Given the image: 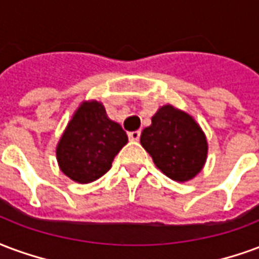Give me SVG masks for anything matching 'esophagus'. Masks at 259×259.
I'll return each instance as SVG.
<instances>
[{
    "instance_id": "obj_1",
    "label": "esophagus",
    "mask_w": 259,
    "mask_h": 259,
    "mask_svg": "<svg viewBox=\"0 0 259 259\" xmlns=\"http://www.w3.org/2000/svg\"><path fill=\"white\" fill-rule=\"evenodd\" d=\"M128 138H130V141H132V142H138L139 138H141V131L130 132V134H128Z\"/></svg>"
}]
</instances>
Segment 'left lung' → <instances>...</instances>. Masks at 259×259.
I'll use <instances>...</instances> for the list:
<instances>
[{"mask_svg": "<svg viewBox=\"0 0 259 259\" xmlns=\"http://www.w3.org/2000/svg\"><path fill=\"white\" fill-rule=\"evenodd\" d=\"M141 145L164 175L188 182L203 169L208 153L204 131L189 113L164 105L141 134Z\"/></svg>", "mask_w": 259, "mask_h": 259, "instance_id": "1", "label": "left lung"}]
</instances>
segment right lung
<instances>
[{"label":"right lung","instance_id":"obj_1","mask_svg":"<svg viewBox=\"0 0 259 259\" xmlns=\"http://www.w3.org/2000/svg\"><path fill=\"white\" fill-rule=\"evenodd\" d=\"M127 142L125 131L107 117L103 103L84 101L56 145V160L60 171L71 181L91 184L111 168Z\"/></svg>","mask_w":259,"mask_h":259}]
</instances>
